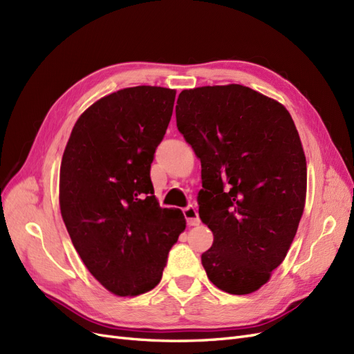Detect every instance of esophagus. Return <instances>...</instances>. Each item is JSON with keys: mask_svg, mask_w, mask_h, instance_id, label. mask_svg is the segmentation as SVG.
<instances>
[{"mask_svg": "<svg viewBox=\"0 0 354 354\" xmlns=\"http://www.w3.org/2000/svg\"><path fill=\"white\" fill-rule=\"evenodd\" d=\"M184 216H185L187 223H188L189 226H197V225H200V222H201L200 218H198L197 209L194 207V206L185 207V209H184Z\"/></svg>", "mask_w": 354, "mask_h": 354, "instance_id": "obj_1", "label": "esophagus"}]
</instances>
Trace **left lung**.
Returning a JSON list of instances; mask_svg holds the SVG:
<instances>
[{
  "instance_id": "obj_1",
  "label": "left lung",
  "mask_w": 354,
  "mask_h": 354,
  "mask_svg": "<svg viewBox=\"0 0 354 354\" xmlns=\"http://www.w3.org/2000/svg\"><path fill=\"white\" fill-rule=\"evenodd\" d=\"M176 127L201 162L198 214L214 236L203 268L225 292H254L304 210L306 157L290 113L248 86H200L179 94Z\"/></svg>"
}]
</instances>
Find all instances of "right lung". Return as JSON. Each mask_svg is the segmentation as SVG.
<instances>
[{
  "label": "right lung",
  "instance_id": "obj_1",
  "mask_svg": "<svg viewBox=\"0 0 354 354\" xmlns=\"http://www.w3.org/2000/svg\"><path fill=\"white\" fill-rule=\"evenodd\" d=\"M175 89L124 88L75 123L60 167V210L86 269L110 292L133 297L160 282L185 230L157 203L150 169L172 118Z\"/></svg>",
  "mask_w": 354,
  "mask_h": 354
}]
</instances>
